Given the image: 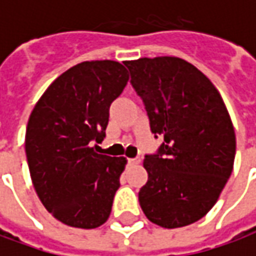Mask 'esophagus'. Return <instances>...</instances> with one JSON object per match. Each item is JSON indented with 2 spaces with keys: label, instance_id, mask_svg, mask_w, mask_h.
Returning a JSON list of instances; mask_svg holds the SVG:
<instances>
[{
  "label": "esophagus",
  "instance_id": "esophagus-1",
  "mask_svg": "<svg viewBox=\"0 0 256 256\" xmlns=\"http://www.w3.org/2000/svg\"><path fill=\"white\" fill-rule=\"evenodd\" d=\"M141 159L140 158H134V159H128V164H138Z\"/></svg>",
  "mask_w": 256,
  "mask_h": 256
}]
</instances>
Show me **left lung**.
I'll list each match as a JSON object with an SVG mask.
<instances>
[{
    "label": "left lung",
    "instance_id": "8db88e82",
    "mask_svg": "<svg viewBox=\"0 0 256 256\" xmlns=\"http://www.w3.org/2000/svg\"><path fill=\"white\" fill-rule=\"evenodd\" d=\"M144 101L150 132L162 136L146 155L148 181L140 189L145 216L167 229L190 225L208 212L230 177L236 136L220 92L180 58L124 62Z\"/></svg>",
    "mask_w": 256,
    "mask_h": 256
}]
</instances>
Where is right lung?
<instances>
[{"instance_id": "1", "label": "right lung", "mask_w": 256, "mask_h": 256, "mask_svg": "<svg viewBox=\"0 0 256 256\" xmlns=\"http://www.w3.org/2000/svg\"><path fill=\"white\" fill-rule=\"evenodd\" d=\"M128 80L118 62H84L54 79L31 112L26 130L31 181L64 225L94 229L111 214L128 160L96 154L90 145L106 137L110 106Z\"/></svg>"}]
</instances>
